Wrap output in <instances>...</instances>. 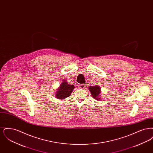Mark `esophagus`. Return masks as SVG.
Returning a JSON list of instances; mask_svg holds the SVG:
<instances>
[{
  "label": "esophagus",
  "mask_w": 153,
  "mask_h": 153,
  "mask_svg": "<svg viewBox=\"0 0 153 153\" xmlns=\"http://www.w3.org/2000/svg\"><path fill=\"white\" fill-rule=\"evenodd\" d=\"M86 87V85L85 84H80L79 85V88L80 89H84Z\"/></svg>",
  "instance_id": "1"
}]
</instances>
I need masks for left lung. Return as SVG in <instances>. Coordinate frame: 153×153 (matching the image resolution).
Segmentation results:
<instances>
[{
    "label": "left lung",
    "instance_id": "left-lung-1",
    "mask_svg": "<svg viewBox=\"0 0 153 153\" xmlns=\"http://www.w3.org/2000/svg\"><path fill=\"white\" fill-rule=\"evenodd\" d=\"M89 91L91 92L92 97L94 98L96 100H100V92L101 88L99 85H94V86H89L88 88Z\"/></svg>",
    "mask_w": 153,
    "mask_h": 153
}]
</instances>
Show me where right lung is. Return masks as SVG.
<instances>
[{
    "instance_id": "obj_1",
    "label": "right lung",
    "mask_w": 153,
    "mask_h": 153,
    "mask_svg": "<svg viewBox=\"0 0 153 153\" xmlns=\"http://www.w3.org/2000/svg\"><path fill=\"white\" fill-rule=\"evenodd\" d=\"M74 89V87L73 85L69 84L66 80H62L56 92L55 97L57 99L64 100L71 96Z\"/></svg>"
}]
</instances>
